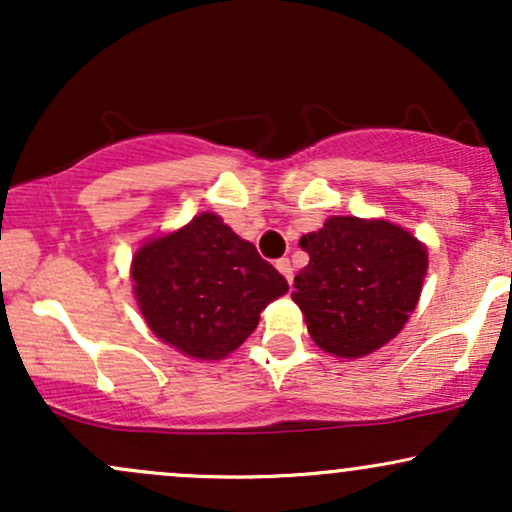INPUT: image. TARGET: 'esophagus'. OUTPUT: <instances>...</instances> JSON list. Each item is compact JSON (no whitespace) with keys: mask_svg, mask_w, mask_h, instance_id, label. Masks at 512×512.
Instances as JSON below:
<instances>
[{"mask_svg":"<svg viewBox=\"0 0 512 512\" xmlns=\"http://www.w3.org/2000/svg\"><path fill=\"white\" fill-rule=\"evenodd\" d=\"M276 269L286 276V281H289V284H293V267H291L289 257H281V260H276Z\"/></svg>","mask_w":512,"mask_h":512,"instance_id":"esophagus-1","label":"esophagus"}]
</instances>
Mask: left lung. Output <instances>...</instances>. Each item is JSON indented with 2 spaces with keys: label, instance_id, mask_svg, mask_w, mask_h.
<instances>
[{
  "label": "left lung",
  "instance_id": "left-lung-1",
  "mask_svg": "<svg viewBox=\"0 0 512 512\" xmlns=\"http://www.w3.org/2000/svg\"><path fill=\"white\" fill-rule=\"evenodd\" d=\"M298 245L310 262L291 298L322 351L358 358L402 332L424 286V243L390 221L332 216Z\"/></svg>",
  "mask_w": 512,
  "mask_h": 512
}]
</instances>
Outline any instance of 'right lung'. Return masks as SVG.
I'll return each instance as SVG.
<instances>
[{"label":"right lung","instance_id":"right-lung-1","mask_svg":"<svg viewBox=\"0 0 512 512\" xmlns=\"http://www.w3.org/2000/svg\"><path fill=\"white\" fill-rule=\"evenodd\" d=\"M134 298L158 339L199 361H219L255 332L289 284L255 245L204 211L149 240L132 260Z\"/></svg>","mask_w":512,"mask_h":512}]
</instances>
